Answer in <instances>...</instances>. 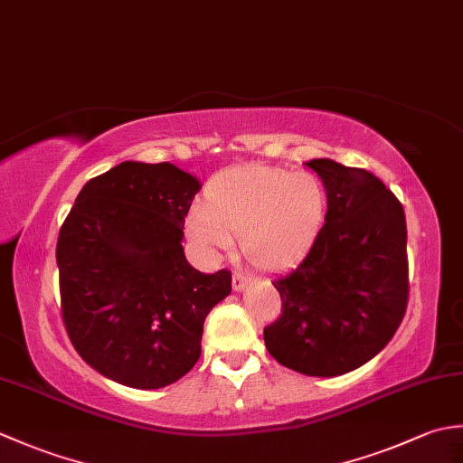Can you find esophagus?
I'll use <instances>...</instances> for the list:
<instances>
[{"instance_id": "obj_1", "label": "esophagus", "mask_w": 463, "mask_h": 463, "mask_svg": "<svg viewBox=\"0 0 463 463\" xmlns=\"http://www.w3.org/2000/svg\"><path fill=\"white\" fill-rule=\"evenodd\" d=\"M249 277H247V274H242V272H239V270H234V274H232V288L234 290H242L244 287H247V284H249Z\"/></svg>"}]
</instances>
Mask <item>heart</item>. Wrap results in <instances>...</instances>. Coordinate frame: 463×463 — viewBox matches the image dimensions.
I'll list each match as a JSON object with an SVG mask.
<instances>
[{"mask_svg": "<svg viewBox=\"0 0 463 463\" xmlns=\"http://www.w3.org/2000/svg\"><path fill=\"white\" fill-rule=\"evenodd\" d=\"M326 214V193L318 176L280 166H241L219 173L204 189V204L184 219L191 242L211 257L241 249L254 267L277 270L300 259L317 239Z\"/></svg>", "mask_w": 463, "mask_h": 463, "instance_id": "heart-1", "label": "heart"}]
</instances>
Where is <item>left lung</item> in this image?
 <instances>
[{"label": "left lung", "mask_w": 463, "mask_h": 463, "mask_svg": "<svg viewBox=\"0 0 463 463\" xmlns=\"http://www.w3.org/2000/svg\"><path fill=\"white\" fill-rule=\"evenodd\" d=\"M328 211L307 257L272 284L282 314L264 328L270 356L307 376H340L372 360L406 314V214L376 175L330 159L307 163Z\"/></svg>", "instance_id": "8db88e82"}]
</instances>
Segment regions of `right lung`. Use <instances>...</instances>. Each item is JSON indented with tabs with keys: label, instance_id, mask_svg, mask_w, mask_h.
<instances>
[{
	"label": "right lung",
	"instance_id": "add662e5",
	"mask_svg": "<svg viewBox=\"0 0 463 463\" xmlns=\"http://www.w3.org/2000/svg\"><path fill=\"white\" fill-rule=\"evenodd\" d=\"M199 189L171 163L125 161L83 186L59 231L69 340L123 386L183 378L201 356L206 314L231 294V270L203 274L184 259V216Z\"/></svg>",
	"mask_w": 463,
	"mask_h": 463
}]
</instances>
